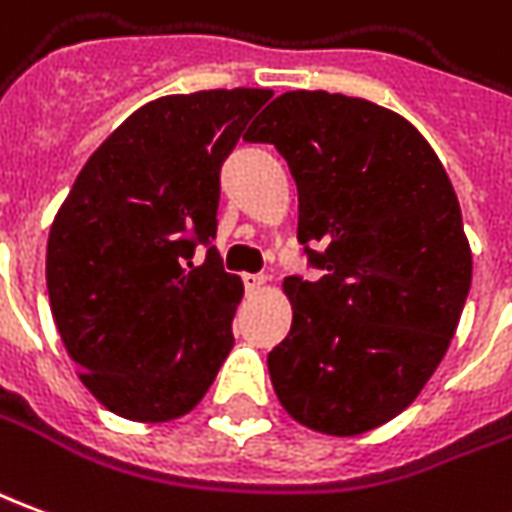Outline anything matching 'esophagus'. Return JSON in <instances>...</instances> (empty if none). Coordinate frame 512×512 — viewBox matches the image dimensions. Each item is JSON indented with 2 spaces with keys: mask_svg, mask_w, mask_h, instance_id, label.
Returning <instances> with one entry per match:
<instances>
[{
  "mask_svg": "<svg viewBox=\"0 0 512 512\" xmlns=\"http://www.w3.org/2000/svg\"><path fill=\"white\" fill-rule=\"evenodd\" d=\"M244 285L249 293H260L266 288V277H263V274H246Z\"/></svg>",
  "mask_w": 512,
  "mask_h": 512,
  "instance_id": "obj_1",
  "label": "esophagus"
}]
</instances>
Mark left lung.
<instances>
[{
  "label": "left lung",
  "instance_id": "obj_1",
  "mask_svg": "<svg viewBox=\"0 0 512 512\" xmlns=\"http://www.w3.org/2000/svg\"><path fill=\"white\" fill-rule=\"evenodd\" d=\"M299 191V244L318 280L288 277L293 324L268 352L282 407L324 435L399 416L455 338L471 249L455 188L424 135L385 107L288 91L249 127Z\"/></svg>",
  "mask_w": 512,
  "mask_h": 512
}]
</instances>
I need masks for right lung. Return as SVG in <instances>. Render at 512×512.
<instances>
[{"label":"right lung","mask_w":512,"mask_h":512,"mask_svg":"<svg viewBox=\"0 0 512 512\" xmlns=\"http://www.w3.org/2000/svg\"><path fill=\"white\" fill-rule=\"evenodd\" d=\"M266 88L160 96L88 157L46 244L57 332L80 380L130 421L191 413L230 355L244 282L216 246L221 163Z\"/></svg>","instance_id":"1"}]
</instances>
